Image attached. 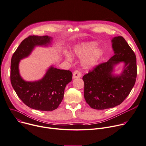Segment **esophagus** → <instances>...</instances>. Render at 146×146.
Returning a JSON list of instances; mask_svg holds the SVG:
<instances>
[{
  "label": "esophagus",
  "mask_w": 146,
  "mask_h": 146,
  "mask_svg": "<svg viewBox=\"0 0 146 146\" xmlns=\"http://www.w3.org/2000/svg\"><path fill=\"white\" fill-rule=\"evenodd\" d=\"M81 76H82V74L78 70H76L73 73V78L81 77Z\"/></svg>",
  "instance_id": "34e87169"
}]
</instances>
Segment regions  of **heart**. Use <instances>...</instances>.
<instances>
[{
    "instance_id": "obj_1",
    "label": "heart",
    "mask_w": 146,
    "mask_h": 146,
    "mask_svg": "<svg viewBox=\"0 0 146 146\" xmlns=\"http://www.w3.org/2000/svg\"><path fill=\"white\" fill-rule=\"evenodd\" d=\"M98 43L96 42H88L77 45L73 49V54L82 60L83 67L86 69L94 68L104 55V51L101 48H97ZM65 58L72 61V56L68 52L64 54Z\"/></svg>"
}]
</instances>
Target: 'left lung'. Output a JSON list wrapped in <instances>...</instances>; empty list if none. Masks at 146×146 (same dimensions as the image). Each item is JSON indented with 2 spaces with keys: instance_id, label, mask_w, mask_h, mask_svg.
Here are the masks:
<instances>
[{
  "instance_id": "obj_1",
  "label": "left lung",
  "mask_w": 146,
  "mask_h": 146,
  "mask_svg": "<svg viewBox=\"0 0 146 146\" xmlns=\"http://www.w3.org/2000/svg\"><path fill=\"white\" fill-rule=\"evenodd\" d=\"M114 55L83 77L84 96L90 107L105 110L120 105L130 94L137 76L136 57L123 37L115 36L111 40ZM124 63L122 73L113 74L114 66Z\"/></svg>"
}]
</instances>
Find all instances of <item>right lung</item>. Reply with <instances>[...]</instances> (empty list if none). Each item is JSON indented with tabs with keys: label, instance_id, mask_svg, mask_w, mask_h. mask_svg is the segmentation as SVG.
Instances as JSON below:
<instances>
[{
	"label": "right lung",
	"instance_id": "obj_1",
	"mask_svg": "<svg viewBox=\"0 0 146 146\" xmlns=\"http://www.w3.org/2000/svg\"><path fill=\"white\" fill-rule=\"evenodd\" d=\"M52 38L48 35H30L24 39L13 54L11 60L10 81L19 98L29 107L39 111H52L61 103L64 88L72 80L70 70H60L52 66L41 80L26 82L21 77L20 60L28 57L36 46H48Z\"/></svg>",
	"mask_w": 146,
	"mask_h": 146
}]
</instances>
